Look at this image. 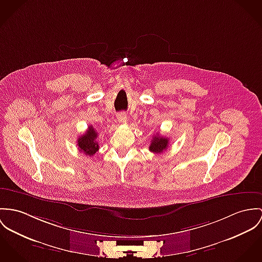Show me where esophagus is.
Listing matches in <instances>:
<instances>
[{
  "instance_id": "34e87169",
  "label": "esophagus",
  "mask_w": 262,
  "mask_h": 262,
  "mask_svg": "<svg viewBox=\"0 0 262 262\" xmlns=\"http://www.w3.org/2000/svg\"><path fill=\"white\" fill-rule=\"evenodd\" d=\"M118 120L120 123H125L127 121V114L125 112H121L118 114Z\"/></svg>"
}]
</instances>
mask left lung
I'll return each mask as SVG.
<instances>
[{"label":"left lung","instance_id":"left-lung-1","mask_svg":"<svg viewBox=\"0 0 262 262\" xmlns=\"http://www.w3.org/2000/svg\"><path fill=\"white\" fill-rule=\"evenodd\" d=\"M168 144H169V140L165 137H162L158 134L157 136L153 137V139L151 140V145L149 146V150L153 153H157V154L159 153L160 154L164 150H166Z\"/></svg>","mask_w":262,"mask_h":262}]
</instances>
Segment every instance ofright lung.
<instances>
[{
    "label": "right lung",
    "instance_id": "add662e5",
    "mask_svg": "<svg viewBox=\"0 0 262 262\" xmlns=\"http://www.w3.org/2000/svg\"><path fill=\"white\" fill-rule=\"evenodd\" d=\"M97 131L93 128V126H89L88 130L85 134L78 138L77 145L81 152L86 155L93 156L96 152L99 150V144L97 142Z\"/></svg>",
    "mask_w": 262,
    "mask_h": 262
}]
</instances>
